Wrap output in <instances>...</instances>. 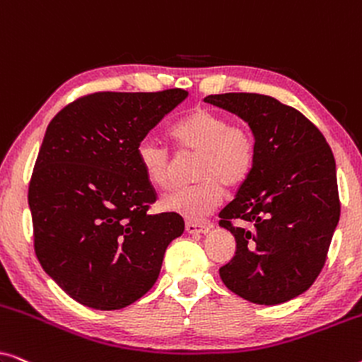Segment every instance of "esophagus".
Here are the masks:
<instances>
[{
    "mask_svg": "<svg viewBox=\"0 0 362 362\" xmlns=\"http://www.w3.org/2000/svg\"><path fill=\"white\" fill-rule=\"evenodd\" d=\"M186 232L187 234H207L209 227L206 224H199V222H186Z\"/></svg>",
    "mask_w": 362,
    "mask_h": 362,
    "instance_id": "esophagus-1",
    "label": "esophagus"
}]
</instances>
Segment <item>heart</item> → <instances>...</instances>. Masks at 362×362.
<instances>
[{
  "label": "heart",
  "instance_id": "b5f03b06",
  "mask_svg": "<svg viewBox=\"0 0 362 362\" xmlns=\"http://www.w3.org/2000/svg\"><path fill=\"white\" fill-rule=\"evenodd\" d=\"M171 138L180 151L199 153L194 177L197 185L163 196V211L197 222L222 201V186L237 187L250 175L255 161V138L245 125L211 108H196L176 123ZM136 161L151 186L171 185V156L160 141L145 138L136 146Z\"/></svg>",
  "mask_w": 362,
  "mask_h": 362
}]
</instances>
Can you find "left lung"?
Returning <instances> with one entry per match:
<instances>
[{
    "mask_svg": "<svg viewBox=\"0 0 362 362\" xmlns=\"http://www.w3.org/2000/svg\"><path fill=\"white\" fill-rule=\"evenodd\" d=\"M204 102L249 123L257 146L250 175L219 214L235 237L221 279L252 303L293 300L320 275L339 222L333 151L308 118L274 97L219 93Z\"/></svg>",
    "mask_w": 362,
    "mask_h": 362,
    "instance_id": "1",
    "label": "left lung"
}]
</instances>
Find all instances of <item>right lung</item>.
Listing matches in <instances>:
<instances>
[{"mask_svg":"<svg viewBox=\"0 0 362 362\" xmlns=\"http://www.w3.org/2000/svg\"><path fill=\"white\" fill-rule=\"evenodd\" d=\"M187 90L97 92L49 123L29 182L34 250L44 272L78 303L120 310L160 275L181 216L148 214L156 192L136 146Z\"/></svg>","mask_w":362,"mask_h":362,"instance_id":"1","label":"right lung"}]
</instances>
